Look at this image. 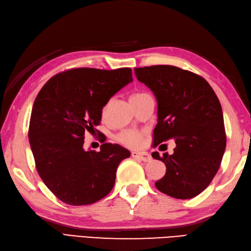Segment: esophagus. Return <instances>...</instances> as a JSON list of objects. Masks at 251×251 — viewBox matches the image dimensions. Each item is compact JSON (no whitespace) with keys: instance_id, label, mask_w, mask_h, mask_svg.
<instances>
[{"instance_id":"esophagus-1","label":"esophagus","mask_w":251,"mask_h":251,"mask_svg":"<svg viewBox=\"0 0 251 251\" xmlns=\"http://www.w3.org/2000/svg\"><path fill=\"white\" fill-rule=\"evenodd\" d=\"M131 156L133 158H136V159H141L143 161H150L151 159V156L148 154V152L145 151H132L131 152Z\"/></svg>"}]
</instances>
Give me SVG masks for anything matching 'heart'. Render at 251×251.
<instances>
[{"label": "heart", "instance_id": "obj_1", "mask_svg": "<svg viewBox=\"0 0 251 251\" xmlns=\"http://www.w3.org/2000/svg\"><path fill=\"white\" fill-rule=\"evenodd\" d=\"M146 95L145 93H134L131 96V100H135L140 97ZM105 110V109H104ZM143 134L136 130H125L117 135V141L126 147H137L142 142Z\"/></svg>", "mask_w": 251, "mask_h": 251}]
</instances>
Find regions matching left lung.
Listing matches in <instances>:
<instances>
[{
	"mask_svg": "<svg viewBox=\"0 0 251 251\" xmlns=\"http://www.w3.org/2000/svg\"><path fill=\"white\" fill-rule=\"evenodd\" d=\"M137 80L155 94L158 124L154 147L173 139V154L152 158L167 167L157 190L167 195L188 199L197 196L211 183L221 165L226 134L221 104L206 80L176 66L157 65L135 68Z\"/></svg>",
	"mask_w": 251,
	"mask_h": 251,
	"instance_id": "left-lung-1",
	"label": "left lung"
}]
</instances>
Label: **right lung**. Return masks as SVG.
I'll return each mask as SVG.
<instances>
[{"instance_id": "add662e5", "label": "right lung", "mask_w": 251, "mask_h": 251, "mask_svg": "<svg viewBox=\"0 0 251 251\" xmlns=\"http://www.w3.org/2000/svg\"><path fill=\"white\" fill-rule=\"evenodd\" d=\"M132 80L131 68H74L52 76L39 92L29 143L40 177L59 201L84 206L112 190L117 168L130 151L111 143L100 151H85L84 134L94 131L103 107Z\"/></svg>"}]
</instances>
